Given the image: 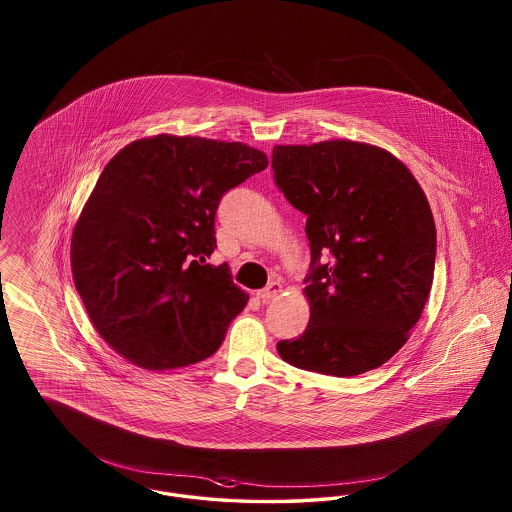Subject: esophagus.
<instances>
[{
  "instance_id": "34e87169",
  "label": "esophagus",
  "mask_w": 512,
  "mask_h": 512,
  "mask_svg": "<svg viewBox=\"0 0 512 512\" xmlns=\"http://www.w3.org/2000/svg\"><path fill=\"white\" fill-rule=\"evenodd\" d=\"M280 293H282V284L280 282H270L265 290L257 292V299L263 301V303H268V301L276 299Z\"/></svg>"
}]
</instances>
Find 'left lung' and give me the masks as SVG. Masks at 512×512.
<instances>
[{"mask_svg": "<svg viewBox=\"0 0 512 512\" xmlns=\"http://www.w3.org/2000/svg\"><path fill=\"white\" fill-rule=\"evenodd\" d=\"M276 186L307 215L311 318L276 343L290 365L357 376L409 340L436 265V224L411 171L390 151L351 140L274 146ZM331 261L322 266L321 253Z\"/></svg>", "mask_w": 512, "mask_h": 512, "instance_id": "1", "label": "left lung"}]
</instances>
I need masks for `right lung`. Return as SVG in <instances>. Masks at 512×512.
I'll return each mask as SVG.
<instances>
[{
    "mask_svg": "<svg viewBox=\"0 0 512 512\" xmlns=\"http://www.w3.org/2000/svg\"><path fill=\"white\" fill-rule=\"evenodd\" d=\"M267 155L240 142L157 134L107 163L76 220L74 286L99 336L146 370L211 357L249 295L217 247L220 197L265 171Z\"/></svg>",
    "mask_w": 512,
    "mask_h": 512,
    "instance_id": "1",
    "label": "right lung"
}]
</instances>
